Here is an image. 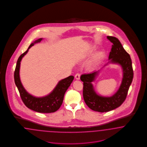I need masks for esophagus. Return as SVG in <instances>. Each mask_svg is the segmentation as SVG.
I'll use <instances>...</instances> for the list:
<instances>
[{
	"label": "esophagus",
	"mask_w": 147,
	"mask_h": 147,
	"mask_svg": "<svg viewBox=\"0 0 147 147\" xmlns=\"http://www.w3.org/2000/svg\"><path fill=\"white\" fill-rule=\"evenodd\" d=\"M75 78H76V80H79L80 78V73H76V76H75Z\"/></svg>",
	"instance_id": "34e87169"
}]
</instances>
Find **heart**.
<instances>
[{"label": "heart", "instance_id": "1", "mask_svg": "<svg viewBox=\"0 0 147 147\" xmlns=\"http://www.w3.org/2000/svg\"><path fill=\"white\" fill-rule=\"evenodd\" d=\"M101 54H98L97 55L95 56V57L94 58V63L93 64V65H96L98 62V61L100 60V59H101Z\"/></svg>", "mask_w": 147, "mask_h": 147}]
</instances>
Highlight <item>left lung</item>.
<instances>
[{"label": "left lung", "mask_w": 147, "mask_h": 147, "mask_svg": "<svg viewBox=\"0 0 147 147\" xmlns=\"http://www.w3.org/2000/svg\"><path fill=\"white\" fill-rule=\"evenodd\" d=\"M107 38L113 43L109 59L111 62L120 64L123 69V78L119 89L112 96L102 97L95 92L92 84L99 70L83 74L80 77V79L84 82L83 96L86 104L94 111L101 113L111 111L120 107L124 102L134 76L131 58L120 41L114 36H107Z\"/></svg>", "instance_id": "obj_1"}]
</instances>
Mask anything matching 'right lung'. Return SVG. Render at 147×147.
<instances>
[{
  "label": "right lung",
  "instance_id": "right-lung-1",
  "mask_svg": "<svg viewBox=\"0 0 147 147\" xmlns=\"http://www.w3.org/2000/svg\"><path fill=\"white\" fill-rule=\"evenodd\" d=\"M42 38L36 40L30 45L26 51L22 53L18 58L16 67L14 73L15 84L18 88L20 98L22 102L27 108L34 111L41 113H51L58 111L61 107L64 95L68 88L74 79L73 76H69L59 81L53 91L47 96L43 98H36L29 94L23 87L19 78V69L20 61L22 57L27 53L28 49L34 44L40 42Z\"/></svg>",
  "mask_w": 147,
  "mask_h": 147
}]
</instances>
